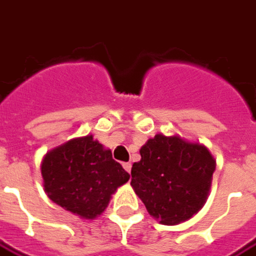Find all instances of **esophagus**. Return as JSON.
<instances>
[{
    "label": "esophagus",
    "mask_w": 256,
    "mask_h": 256,
    "mask_svg": "<svg viewBox=\"0 0 256 256\" xmlns=\"http://www.w3.org/2000/svg\"><path fill=\"white\" fill-rule=\"evenodd\" d=\"M123 168H124L128 172H132V163H130V162H128V163H123Z\"/></svg>",
    "instance_id": "obj_1"
}]
</instances>
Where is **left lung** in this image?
I'll return each mask as SVG.
<instances>
[{"mask_svg": "<svg viewBox=\"0 0 256 256\" xmlns=\"http://www.w3.org/2000/svg\"><path fill=\"white\" fill-rule=\"evenodd\" d=\"M140 155L130 185L150 215L172 226L203 208L216 166L206 145L159 133L141 146Z\"/></svg>", "mask_w": 256, "mask_h": 256, "instance_id": "obj_1", "label": "left lung"}]
</instances>
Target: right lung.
Returning <instances> with one entry per match:
<instances>
[{
    "label": "right lung",
    "instance_id": "1",
    "mask_svg": "<svg viewBox=\"0 0 256 256\" xmlns=\"http://www.w3.org/2000/svg\"><path fill=\"white\" fill-rule=\"evenodd\" d=\"M44 189L53 203L84 220H96L128 174L92 134L53 148L41 163Z\"/></svg>",
    "mask_w": 256,
    "mask_h": 256
}]
</instances>
